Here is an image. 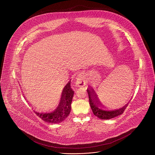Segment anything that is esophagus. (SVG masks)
Here are the masks:
<instances>
[{"instance_id":"1","label":"esophagus","mask_w":155,"mask_h":155,"mask_svg":"<svg viewBox=\"0 0 155 155\" xmlns=\"http://www.w3.org/2000/svg\"><path fill=\"white\" fill-rule=\"evenodd\" d=\"M76 84L78 87H82L83 86V81L82 77H81L80 75L78 77V78L77 79V81H76Z\"/></svg>"}]
</instances>
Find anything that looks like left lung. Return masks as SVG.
Wrapping results in <instances>:
<instances>
[{
  "mask_svg": "<svg viewBox=\"0 0 155 155\" xmlns=\"http://www.w3.org/2000/svg\"><path fill=\"white\" fill-rule=\"evenodd\" d=\"M87 92L89 96V101L92 111L95 116L102 120H108L122 114L127 106V104L124 107L117 109H108L101 104L97 95L91 88L87 87Z\"/></svg>",
  "mask_w": 155,
  "mask_h": 155,
  "instance_id": "8db88e82",
  "label": "left lung"
}]
</instances>
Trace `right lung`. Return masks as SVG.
Instances as JSON below:
<instances>
[{"label": "right lung", "mask_w": 155, "mask_h": 155, "mask_svg": "<svg viewBox=\"0 0 155 155\" xmlns=\"http://www.w3.org/2000/svg\"><path fill=\"white\" fill-rule=\"evenodd\" d=\"M74 91L71 88L69 81L62 90L58 107L51 111H35V114L42 120L50 123H59L68 118L71 110V103Z\"/></svg>", "instance_id": "add662e5"}]
</instances>
